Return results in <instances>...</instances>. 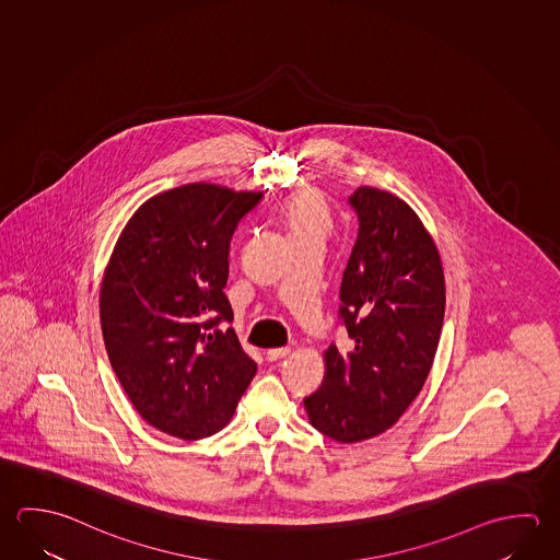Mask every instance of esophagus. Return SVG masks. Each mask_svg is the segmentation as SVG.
Returning <instances> with one entry per match:
<instances>
[{"label": "esophagus", "mask_w": 560, "mask_h": 560, "mask_svg": "<svg viewBox=\"0 0 560 560\" xmlns=\"http://www.w3.org/2000/svg\"><path fill=\"white\" fill-rule=\"evenodd\" d=\"M291 353V348H271V350H267L266 355L269 362H277V360H281L284 355H289Z\"/></svg>", "instance_id": "esophagus-1"}]
</instances>
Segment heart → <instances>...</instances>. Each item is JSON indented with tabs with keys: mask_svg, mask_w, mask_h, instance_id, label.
<instances>
[{
	"mask_svg": "<svg viewBox=\"0 0 560 560\" xmlns=\"http://www.w3.org/2000/svg\"><path fill=\"white\" fill-rule=\"evenodd\" d=\"M283 220L289 240L324 242L332 228L330 212L314 190H301L289 198L283 207Z\"/></svg>",
	"mask_w": 560,
	"mask_h": 560,
	"instance_id": "b5f03b06",
	"label": "heart"
}]
</instances>
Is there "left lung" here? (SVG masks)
<instances>
[{
    "mask_svg": "<svg viewBox=\"0 0 560 560\" xmlns=\"http://www.w3.org/2000/svg\"><path fill=\"white\" fill-rule=\"evenodd\" d=\"M358 237L343 269L348 352H324L323 385L304 397L314 429L352 444L401 419L429 377L444 320V273L431 234L405 200L360 187L348 198Z\"/></svg>",
    "mask_w": 560,
    "mask_h": 560,
    "instance_id": "1",
    "label": "left lung"
}]
</instances>
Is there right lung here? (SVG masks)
Masks as SVG:
<instances>
[{"label":"right lung","mask_w":560,"mask_h":560,"mask_svg":"<svg viewBox=\"0 0 560 560\" xmlns=\"http://www.w3.org/2000/svg\"><path fill=\"white\" fill-rule=\"evenodd\" d=\"M264 192L192 183L129 218L100 289L109 363L139 415L171 436L224 429L257 365L232 328L224 294L230 242Z\"/></svg>","instance_id":"1"}]
</instances>
